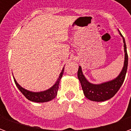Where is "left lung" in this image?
Masks as SVG:
<instances>
[{
  "label": "left lung",
  "mask_w": 131,
  "mask_h": 131,
  "mask_svg": "<svg viewBox=\"0 0 131 131\" xmlns=\"http://www.w3.org/2000/svg\"><path fill=\"white\" fill-rule=\"evenodd\" d=\"M118 32L123 38L125 56H124V67L118 77L107 82L102 83L100 84H94L90 83L86 79L85 76L83 74L82 69L81 66H79V67L78 74H77L78 79L81 83L85 96L86 97V98H88L91 101L103 102L110 100L115 95V94L118 92L124 81L125 77L126 74L127 68H128V54H127L126 45L125 39L121 32L119 31V30Z\"/></svg>",
  "instance_id": "1"
}]
</instances>
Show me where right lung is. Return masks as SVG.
<instances>
[{
	"label": "right lung",
	"instance_id": "1",
	"mask_svg": "<svg viewBox=\"0 0 131 131\" xmlns=\"http://www.w3.org/2000/svg\"><path fill=\"white\" fill-rule=\"evenodd\" d=\"M64 67H63L60 76L57 79V81L55 82L54 85H52L51 88L48 89V90H46L44 91H40V92H32V91L26 90L25 88H22L21 85L17 82L15 77H13V78H14V81H15V83L17 87L18 88V89L20 91L21 93L26 97V98L28 99L30 101L35 102H46L50 101V100H52V99H54L55 97L57 96L60 79H62V74L64 73Z\"/></svg>",
	"mask_w": 131,
	"mask_h": 131
}]
</instances>
